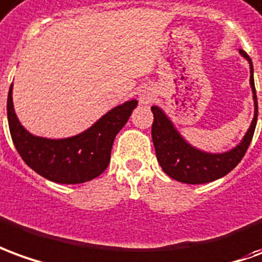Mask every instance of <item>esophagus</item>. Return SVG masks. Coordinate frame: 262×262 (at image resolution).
<instances>
[{
	"mask_svg": "<svg viewBox=\"0 0 262 262\" xmlns=\"http://www.w3.org/2000/svg\"><path fill=\"white\" fill-rule=\"evenodd\" d=\"M152 100H154V93L151 92V90H148V89H145V90H142V92L140 93V103L141 104H149Z\"/></svg>",
	"mask_w": 262,
	"mask_h": 262,
	"instance_id": "esophagus-1",
	"label": "esophagus"
}]
</instances>
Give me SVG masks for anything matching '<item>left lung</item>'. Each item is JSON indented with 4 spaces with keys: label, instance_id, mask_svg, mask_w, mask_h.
Wrapping results in <instances>:
<instances>
[{
    "label": "left lung",
    "instance_id": "left-lung-1",
    "mask_svg": "<svg viewBox=\"0 0 262 262\" xmlns=\"http://www.w3.org/2000/svg\"><path fill=\"white\" fill-rule=\"evenodd\" d=\"M240 53L250 62V69H251L250 83H251L254 94L255 114H254L251 127L247 131L246 137L234 149L224 152V154H206V152L199 151L189 145L186 141H183V138L178 134L172 122L168 120V117L165 116L161 108L158 107L151 108L154 113L152 141H154V146L157 152V159L162 170L172 179L182 182V183H189V185H200V183L213 182L231 172L246 155L247 149L253 140L255 125H257L258 103H257V93L254 86L253 63L250 56L243 49H240Z\"/></svg>",
    "mask_w": 262,
    "mask_h": 262
}]
</instances>
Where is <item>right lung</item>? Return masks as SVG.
Masks as SVG:
<instances>
[{"label":"right lung","instance_id":"right-lung-1","mask_svg":"<svg viewBox=\"0 0 262 262\" xmlns=\"http://www.w3.org/2000/svg\"><path fill=\"white\" fill-rule=\"evenodd\" d=\"M11 93L12 84L7 100V114L16 151L36 173L48 181L66 185L89 182L104 172L110 164L114 138L137 107V100H131L108 111L81 134L64 140H48L33 137L19 124Z\"/></svg>","mask_w":262,"mask_h":262}]
</instances>
